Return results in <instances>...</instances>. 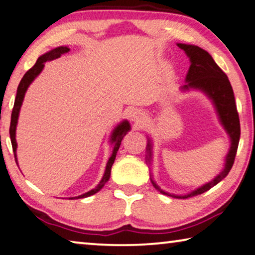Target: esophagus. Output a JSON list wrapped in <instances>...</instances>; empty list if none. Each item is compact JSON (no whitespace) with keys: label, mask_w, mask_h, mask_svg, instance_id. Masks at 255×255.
Here are the masks:
<instances>
[{"label":"esophagus","mask_w":255,"mask_h":255,"mask_svg":"<svg viewBox=\"0 0 255 255\" xmlns=\"http://www.w3.org/2000/svg\"><path fill=\"white\" fill-rule=\"evenodd\" d=\"M128 117H129V119H130L132 123H135V124L143 123L144 118H145L144 113L140 110H138V109H132V110L128 113Z\"/></svg>","instance_id":"obj_1"}]
</instances>
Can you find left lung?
I'll list each match as a JSON object with an SVG mask.
<instances>
[{
  "label": "left lung",
  "instance_id": "obj_1",
  "mask_svg": "<svg viewBox=\"0 0 255 255\" xmlns=\"http://www.w3.org/2000/svg\"><path fill=\"white\" fill-rule=\"evenodd\" d=\"M181 50L185 51L186 55L189 58L191 66L187 75H186V85L181 86L183 91L189 90H200L208 95V98L212 101L215 106L218 116H219L220 123L224 126L225 130L227 131L230 138V148L228 154L226 156L225 167L219 175L216 176L211 181L204 184L201 187L194 189L191 193L186 195H176V194L167 193L161 189L159 186L151 177V181L154 187L161 194H165L168 196L176 197V199H187L195 195L209 191L213 186L225 178L228 175L230 169H232L234 161H235L238 142H240L241 136V126L240 118H238V112L235 103V96L229 83L228 77L222 71L219 66L215 62L212 56L203 48L195 45H189V44H177ZM147 161L152 159V143L151 139H147Z\"/></svg>",
  "mask_w": 255,
  "mask_h": 255
}]
</instances>
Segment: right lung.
Wrapping results in <instances>:
<instances>
[{
	"label": "right lung",
	"mask_w": 255,
	"mask_h": 255,
	"mask_svg": "<svg viewBox=\"0 0 255 255\" xmlns=\"http://www.w3.org/2000/svg\"><path fill=\"white\" fill-rule=\"evenodd\" d=\"M69 51H70L69 47L60 46V47L53 48V50L50 51V52H47V53H45V54L40 55L39 58L37 59V61H36V63L34 64V67L30 68V69L28 70L25 75H23L21 82H20V84H19L18 90H17V96H15V100H14L13 110H12L11 124H10V138H11L12 148H13V153H14V159H15V162H17V164H18V160H17V153H15V152H17L15 129H17V124H18L20 108H21V106H22V101H23V98H25L27 88L29 87V85L33 83V80L40 74V71L43 70L44 63H45L46 61H51V60L58 59L62 54L67 53V52H69ZM129 130H130V125H129V123H128L127 120H124L123 123L119 124L118 126H117L115 129H113L112 135H111V139H110V142L113 144V151H112V154L110 156V159H109L108 163H107L106 171H104L103 178L101 179L100 184L96 186L94 189H91L90 192L85 193V194H83V195H79V196H76V197H69V200L84 199V197H88V196H91V195H94L95 193H98L100 189L102 188L104 185H106L107 181L110 179L111 168H112L113 162H115V160H116V155H117V152H118V149L120 147L121 140H123L124 136L126 135Z\"/></svg>",
	"instance_id": "add662e5"
}]
</instances>
